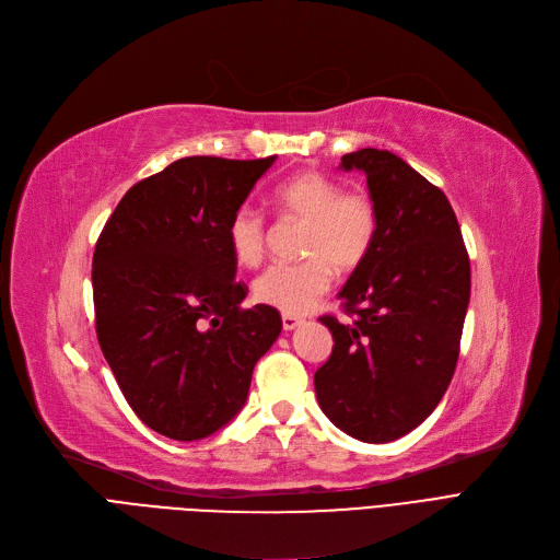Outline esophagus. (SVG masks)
Returning <instances> with one entry per match:
<instances>
[{"label": "esophagus", "mask_w": 560, "mask_h": 560, "mask_svg": "<svg viewBox=\"0 0 560 560\" xmlns=\"http://www.w3.org/2000/svg\"><path fill=\"white\" fill-rule=\"evenodd\" d=\"M281 322H283V329H285V331H292V329H298L304 319H302V317H298V315H288V313H283Z\"/></svg>", "instance_id": "34e87169"}]
</instances>
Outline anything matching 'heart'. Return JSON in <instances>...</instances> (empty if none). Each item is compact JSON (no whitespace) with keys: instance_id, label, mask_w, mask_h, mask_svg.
<instances>
[{"instance_id":"heart-1","label":"heart","mask_w":560,"mask_h":560,"mask_svg":"<svg viewBox=\"0 0 560 560\" xmlns=\"http://www.w3.org/2000/svg\"><path fill=\"white\" fill-rule=\"evenodd\" d=\"M272 203L281 218L304 222L300 235V262L272 265L254 281L258 304L288 315H304L317 306L338 272H354L368 260L376 235L378 211L363 190H342L331 176L306 170L290 176L272 192ZM229 249L243 268H256L265 258L268 224L252 209L233 213Z\"/></svg>"}]
</instances>
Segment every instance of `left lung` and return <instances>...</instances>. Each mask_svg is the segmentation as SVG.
<instances>
[{
  "label": "left lung",
  "mask_w": 560,
  "mask_h": 560,
  "mask_svg": "<svg viewBox=\"0 0 560 560\" xmlns=\"http://www.w3.org/2000/svg\"><path fill=\"white\" fill-rule=\"evenodd\" d=\"M361 170L378 235L340 290L354 319L322 315L334 351L313 381L319 408L347 435L390 443L422 424L456 370L469 304V258L445 192L386 150L342 156Z\"/></svg>",
  "instance_id": "1"
}]
</instances>
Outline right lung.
<instances>
[{
	"mask_svg": "<svg viewBox=\"0 0 560 560\" xmlns=\"http://www.w3.org/2000/svg\"><path fill=\"white\" fill-rule=\"evenodd\" d=\"M277 156H188L127 190L93 256L95 327L133 413L172 440L215 433L245 406L277 308H243L226 229Z\"/></svg>",
	"mask_w": 560,
	"mask_h": 560,
	"instance_id": "1",
	"label": "right lung"
}]
</instances>
